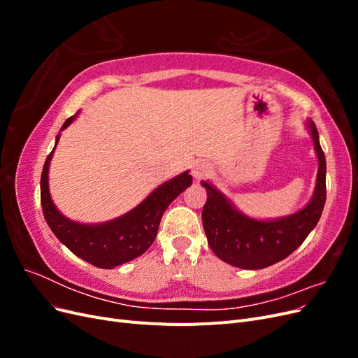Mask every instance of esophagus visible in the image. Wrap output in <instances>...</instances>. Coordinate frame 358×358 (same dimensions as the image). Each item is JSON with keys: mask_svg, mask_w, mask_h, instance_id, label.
Instances as JSON below:
<instances>
[{"mask_svg": "<svg viewBox=\"0 0 358 358\" xmlns=\"http://www.w3.org/2000/svg\"><path fill=\"white\" fill-rule=\"evenodd\" d=\"M210 171V167H209V164H206V162H196V164H194V167H192V176H194V179H197V180H200L201 178H204L206 175H208V173Z\"/></svg>", "mask_w": 358, "mask_h": 358, "instance_id": "1", "label": "esophagus"}]
</instances>
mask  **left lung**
<instances>
[{"mask_svg": "<svg viewBox=\"0 0 358 358\" xmlns=\"http://www.w3.org/2000/svg\"><path fill=\"white\" fill-rule=\"evenodd\" d=\"M305 125L318 158V173L312 197L300 210L279 218H252L212 182L201 180L208 192L201 212L204 233L213 254L222 262L246 270L268 267L294 252L315 229L326 204L327 167L315 124L306 119Z\"/></svg>", "mask_w": 358, "mask_h": 358, "instance_id": "left-lung-1", "label": "left lung"}]
</instances>
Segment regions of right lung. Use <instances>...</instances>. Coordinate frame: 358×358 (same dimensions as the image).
Here are the masks:
<instances>
[{
  "label": "right lung",
  "instance_id": "obj_1",
  "mask_svg": "<svg viewBox=\"0 0 358 358\" xmlns=\"http://www.w3.org/2000/svg\"><path fill=\"white\" fill-rule=\"evenodd\" d=\"M69 117L62 129L71 125L76 116ZM61 133L55 138V146L46 158L40 179V199L43 215L52 233L62 245L90 264L100 268H115L145 254L154 243L162 215L169 204L192 183L189 170L158 185L136 208L115 220L106 222H79L67 218L55 206L49 191L50 159L59 142Z\"/></svg>",
  "mask_w": 358,
  "mask_h": 358
}]
</instances>
